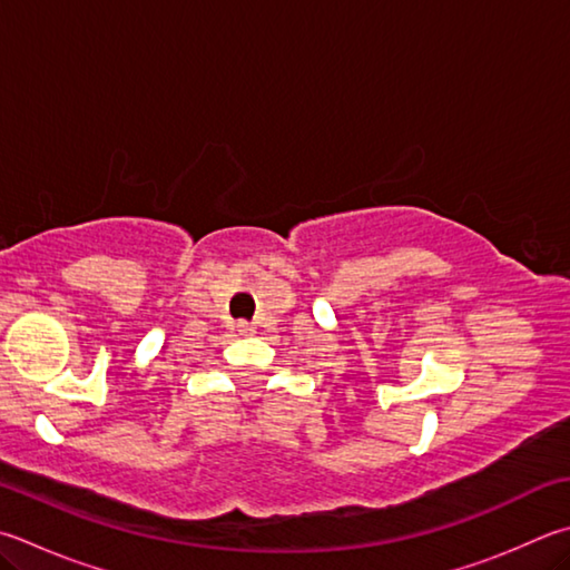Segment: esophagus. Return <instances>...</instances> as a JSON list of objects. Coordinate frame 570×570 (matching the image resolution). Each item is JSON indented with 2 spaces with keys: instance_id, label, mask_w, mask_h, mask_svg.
<instances>
[{
  "instance_id": "obj_1",
  "label": "esophagus",
  "mask_w": 570,
  "mask_h": 570,
  "mask_svg": "<svg viewBox=\"0 0 570 570\" xmlns=\"http://www.w3.org/2000/svg\"><path fill=\"white\" fill-rule=\"evenodd\" d=\"M236 328H239V334H254V326L246 324V321H239V324H236Z\"/></svg>"
}]
</instances>
